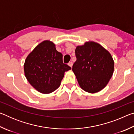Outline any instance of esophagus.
Masks as SVG:
<instances>
[{"label":"esophagus","mask_w":134,"mask_h":134,"mask_svg":"<svg viewBox=\"0 0 134 134\" xmlns=\"http://www.w3.org/2000/svg\"><path fill=\"white\" fill-rule=\"evenodd\" d=\"M68 65H69L70 67H72V63L71 62H69V64H68Z\"/></svg>","instance_id":"1"}]
</instances>
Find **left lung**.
<instances>
[{"instance_id": "1", "label": "left lung", "mask_w": 134, "mask_h": 134, "mask_svg": "<svg viewBox=\"0 0 134 134\" xmlns=\"http://www.w3.org/2000/svg\"><path fill=\"white\" fill-rule=\"evenodd\" d=\"M77 60L72 70L80 87L90 93L106 87L113 75L114 61L109 52L94 41L76 47Z\"/></svg>"}]
</instances>
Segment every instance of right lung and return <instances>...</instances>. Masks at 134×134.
<instances>
[{"label":"right lung","instance_id":"add662e5","mask_svg":"<svg viewBox=\"0 0 134 134\" xmlns=\"http://www.w3.org/2000/svg\"><path fill=\"white\" fill-rule=\"evenodd\" d=\"M24 73L32 87L43 94L58 89L64 72L71 67L63 62V54L57 51L49 40L40 43L28 54L25 61Z\"/></svg>","mask_w":134,"mask_h":134}]
</instances>
